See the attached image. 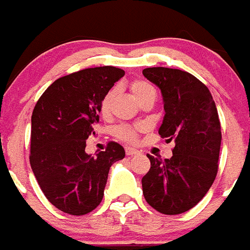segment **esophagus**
Returning <instances> with one entry per match:
<instances>
[{
	"label": "esophagus",
	"mask_w": 250,
	"mask_h": 250,
	"mask_svg": "<svg viewBox=\"0 0 250 250\" xmlns=\"http://www.w3.org/2000/svg\"><path fill=\"white\" fill-rule=\"evenodd\" d=\"M125 153H126V155H137V154H140V150H137L136 148L126 147Z\"/></svg>",
	"instance_id": "34e87169"
}]
</instances>
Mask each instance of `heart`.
I'll return each mask as SVG.
<instances>
[{"label":"heart","instance_id":"b5f03b06","mask_svg":"<svg viewBox=\"0 0 250 250\" xmlns=\"http://www.w3.org/2000/svg\"><path fill=\"white\" fill-rule=\"evenodd\" d=\"M130 88H131V92H132V95L135 96V98L137 101L142 100V98L145 97V96H147L148 93L154 92L153 88L150 87L148 83H143V81H140V80L132 81L130 85ZM114 96H115V91L112 90L109 91L104 97H103L102 102H101V105H100V112L103 117H108V115L110 114ZM115 133H117V136L120 138V140L126 141V142H133V141L136 140V137H137V130L133 127H130V126H119V127L115 130Z\"/></svg>","mask_w":250,"mask_h":250}]
</instances>
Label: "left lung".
I'll return each instance as SVG.
<instances>
[{
    "label": "left lung",
    "mask_w": 250,
    "mask_h": 250,
    "mask_svg": "<svg viewBox=\"0 0 250 250\" xmlns=\"http://www.w3.org/2000/svg\"><path fill=\"white\" fill-rule=\"evenodd\" d=\"M142 74L163 96L165 115L158 132L167 142L175 141L170 159L147 154L143 196L162 214H182L202 201L216 177L221 146L216 105L208 87L187 71L154 66Z\"/></svg>",
    "instance_id": "1"
}]
</instances>
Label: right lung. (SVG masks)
<instances>
[{
  "mask_svg": "<svg viewBox=\"0 0 250 250\" xmlns=\"http://www.w3.org/2000/svg\"><path fill=\"white\" fill-rule=\"evenodd\" d=\"M124 75L123 69L109 65L76 71L54 81L34 108L31 169L46 198L66 214L97 208L110 167L125 157L117 142L96 157L85 152L103 97Z\"/></svg>",
  "mask_w": 250,
  "mask_h": 250,
  "instance_id": "right-lung-1",
  "label": "right lung"
}]
</instances>
